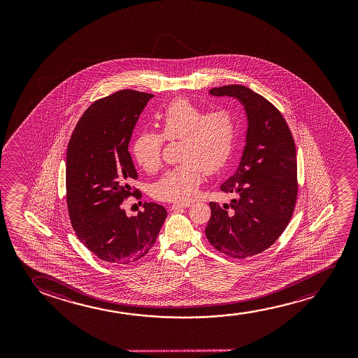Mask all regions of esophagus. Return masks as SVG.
<instances>
[{"instance_id": "esophagus-1", "label": "esophagus", "mask_w": 358, "mask_h": 358, "mask_svg": "<svg viewBox=\"0 0 358 358\" xmlns=\"http://www.w3.org/2000/svg\"><path fill=\"white\" fill-rule=\"evenodd\" d=\"M188 206H191V203H175L170 206V210H178V209L188 208Z\"/></svg>"}]
</instances>
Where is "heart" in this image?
<instances>
[{"instance_id": "b5f03b06", "label": "heart", "mask_w": 358, "mask_h": 358, "mask_svg": "<svg viewBox=\"0 0 358 358\" xmlns=\"http://www.w3.org/2000/svg\"><path fill=\"white\" fill-rule=\"evenodd\" d=\"M155 123L160 134L139 133L133 143V157L145 171H157L164 142L180 141L177 157L181 162L152 185V196L162 201H189L198 192L204 170L219 171L230 162L240 133L238 118L227 108L206 113L188 99H176L155 115Z\"/></svg>"}]
</instances>
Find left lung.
Returning a JSON list of instances; mask_svg holds the SVG:
<instances>
[{
  "label": "left lung",
  "mask_w": 358,
  "mask_h": 358,
  "mask_svg": "<svg viewBox=\"0 0 358 358\" xmlns=\"http://www.w3.org/2000/svg\"><path fill=\"white\" fill-rule=\"evenodd\" d=\"M210 94L238 99L248 131L240 166L221 185L236 198L224 206L209 203L206 238L221 253L245 259L274 245L292 217L299 193L296 145L284 116L260 94L240 84Z\"/></svg>",
  "instance_id": "1"
}]
</instances>
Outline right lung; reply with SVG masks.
Masks as SVG:
<instances>
[{
  "label": "right lung",
  "mask_w": 358,
  "mask_h": 358,
  "mask_svg": "<svg viewBox=\"0 0 358 358\" xmlns=\"http://www.w3.org/2000/svg\"><path fill=\"white\" fill-rule=\"evenodd\" d=\"M152 94L124 89L92 103L74 128L66 159V201L79 241L99 259L132 264L157 241L166 210L144 203L128 217L124 199L142 196L129 183L138 175L128 144Z\"/></svg>",
  "instance_id": "1"
}]
</instances>
